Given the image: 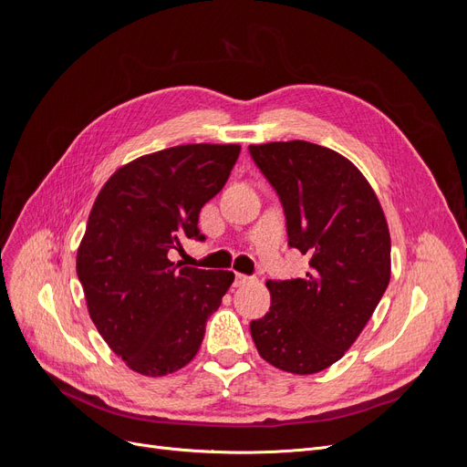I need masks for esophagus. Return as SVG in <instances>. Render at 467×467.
<instances>
[{
	"label": "esophagus",
	"mask_w": 467,
	"mask_h": 467,
	"mask_svg": "<svg viewBox=\"0 0 467 467\" xmlns=\"http://www.w3.org/2000/svg\"><path fill=\"white\" fill-rule=\"evenodd\" d=\"M249 280H251V276H247V275H242V273H235L234 285H235V286H242V285H245V282H249Z\"/></svg>",
	"instance_id": "esophagus-1"
}]
</instances>
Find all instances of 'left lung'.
Returning a JSON list of instances; mask_svg holds the SVG:
<instances>
[{"instance_id":"obj_1","label":"left lung","mask_w":467,"mask_h":467,"mask_svg":"<svg viewBox=\"0 0 467 467\" xmlns=\"http://www.w3.org/2000/svg\"><path fill=\"white\" fill-rule=\"evenodd\" d=\"M249 153L285 210L288 245L312 266L306 278L266 280L271 309L251 337L268 364L316 374L357 341L389 285L386 216L368 181L329 148L292 140Z\"/></svg>"}]
</instances>
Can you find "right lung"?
<instances>
[{
	"label": "right lung",
	"instance_id": "1",
	"mask_svg": "<svg viewBox=\"0 0 467 467\" xmlns=\"http://www.w3.org/2000/svg\"><path fill=\"white\" fill-rule=\"evenodd\" d=\"M242 148L189 144L120 167L99 192L78 249L89 316L129 368L165 376L201 348L230 271L171 263L182 239L204 242L201 208L223 189Z\"/></svg>",
	"mask_w": 467,
	"mask_h": 467
}]
</instances>
